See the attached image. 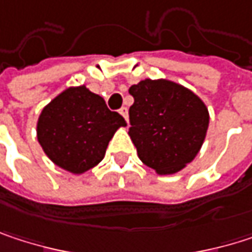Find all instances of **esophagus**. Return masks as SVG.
I'll use <instances>...</instances> for the list:
<instances>
[{"label":"esophagus","mask_w":252,"mask_h":252,"mask_svg":"<svg viewBox=\"0 0 252 252\" xmlns=\"http://www.w3.org/2000/svg\"><path fill=\"white\" fill-rule=\"evenodd\" d=\"M120 114H121V115H123V117L126 118V121L128 123V109H126V106H123V108L120 109Z\"/></svg>","instance_id":"esophagus-1"}]
</instances>
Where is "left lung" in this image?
<instances>
[{
	"mask_svg": "<svg viewBox=\"0 0 252 252\" xmlns=\"http://www.w3.org/2000/svg\"><path fill=\"white\" fill-rule=\"evenodd\" d=\"M129 137L140 160L160 175L185 168L201 149L209 111L191 90L169 80L146 78L129 87Z\"/></svg>",
	"mask_w": 252,
	"mask_h": 252,
	"instance_id": "8db88e82",
	"label": "left lung"
}]
</instances>
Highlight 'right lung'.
Returning <instances> with one entry per match:
<instances>
[{
    "instance_id": "right-lung-1",
    "label": "right lung",
    "mask_w": 252,
    "mask_h": 252,
    "mask_svg": "<svg viewBox=\"0 0 252 252\" xmlns=\"http://www.w3.org/2000/svg\"><path fill=\"white\" fill-rule=\"evenodd\" d=\"M126 120L86 86L70 87L46 105L37 121V140L60 168L83 174L105 156L108 143Z\"/></svg>"
}]
</instances>
